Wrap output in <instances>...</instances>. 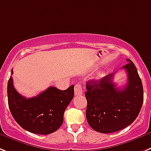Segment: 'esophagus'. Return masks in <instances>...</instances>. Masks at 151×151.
Segmentation results:
<instances>
[{
  "instance_id": "1",
  "label": "esophagus",
  "mask_w": 151,
  "mask_h": 151,
  "mask_svg": "<svg viewBox=\"0 0 151 151\" xmlns=\"http://www.w3.org/2000/svg\"><path fill=\"white\" fill-rule=\"evenodd\" d=\"M74 93L75 95H81L83 93V90H82L81 85L80 83H77L74 86Z\"/></svg>"
}]
</instances>
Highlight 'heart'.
Here are the masks:
<instances>
[{
  "label": "heart",
  "mask_w": 151,
  "mask_h": 151,
  "mask_svg": "<svg viewBox=\"0 0 151 151\" xmlns=\"http://www.w3.org/2000/svg\"><path fill=\"white\" fill-rule=\"evenodd\" d=\"M105 75V73H104V72H101V73H100L99 74H98V78H103L104 76Z\"/></svg>",
  "instance_id": "obj_1"
}]
</instances>
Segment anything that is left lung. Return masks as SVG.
<instances>
[{
    "instance_id": "left-lung-1",
    "label": "left lung",
    "mask_w": 151,
    "mask_h": 151,
    "mask_svg": "<svg viewBox=\"0 0 151 151\" xmlns=\"http://www.w3.org/2000/svg\"><path fill=\"white\" fill-rule=\"evenodd\" d=\"M127 60L122 68L127 74V83L123 88L116 87L113 82L114 73L86 84V117L97 132L110 134L125 128L135 121L142 107V82L134 63Z\"/></svg>"
}]
</instances>
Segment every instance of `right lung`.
Returning <instances> with one entry per match:
<instances>
[{
  "label": "right lung",
  "instance_id": "obj_1",
  "mask_svg": "<svg viewBox=\"0 0 151 151\" xmlns=\"http://www.w3.org/2000/svg\"><path fill=\"white\" fill-rule=\"evenodd\" d=\"M73 94V85L65 91L50 87L36 97L26 98L15 90L11 76L7 83V99L11 114L22 128L34 134H49L60 128L64 111Z\"/></svg>",
  "mask_w": 151,
  "mask_h": 151
}]
</instances>
